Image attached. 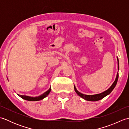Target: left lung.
Segmentation results:
<instances>
[{"label":"left lung","mask_w":129,"mask_h":129,"mask_svg":"<svg viewBox=\"0 0 129 129\" xmlns=\"http://www.w3.org/2000/svg\"><path fill=\"white\" fill-rule=\"evenodd\" d=\"M117 64H118V70L119 69V59L117 57ZM118 77H119V73H117V75H116V78L114 82V83L113 84V85L110 86V87L109 89H108L106 91H105L104 92L100 93V94H96V95H84L81 94L80 92H79L77 90H76L75 86H74V89L75 92L77 93V94L80 96V97H81L82 98H83L84 99L87 100V101H98L100 100L101 99H102L103 98H104V97H105L106 96H107L108 95H109L110 93L113 91V89L115 88V87L116 85L117 84V80H118Z\"/></svg>","instance_id":"left-lung-1"}]
</instances>
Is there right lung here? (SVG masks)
I'll use <instances>...</instances> for the list:
<instances>
[{
  "label": "right lung",
  "instance_id": "1",
  "mask_svg": "<svg viewBox=\"0 0 129 129\" xmlns=\"http://www.w3.org/2000/svg\"><path fill=\"white\" fill-rule=\"evenodd\" d=\"M50 91H51V87L47 91H46L43 94H42V95H40L38 97H30V96H25V95H20L19 94L18 95L20 98L23 99L24 100H28V101H39V100L43 99L44 98H45V97L47 96L49 93H50Z\"/></svg>",
  "mask_w": 129,
  "mask_h": 129
}]
</instances>
